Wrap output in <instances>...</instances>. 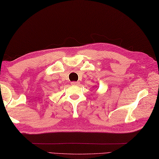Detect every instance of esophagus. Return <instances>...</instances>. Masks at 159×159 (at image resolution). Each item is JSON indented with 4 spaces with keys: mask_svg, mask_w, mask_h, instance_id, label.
<instances>
[{
    "mask_svg": "<svg viewBox=\"0 0 159 159\" xmlns=\"http://www.w3.org/2000/svg\"><path fill=\"white\" fill-rule=\"evenodd\" d=\"M71 85H79L80 84V82L79 81H72V82H71Z\"/></svg>",
    "mask_w": 159,
    "mask_h": 159,
    "instance_id": "1",
    "label": "esophagus"
}]
</instances>
